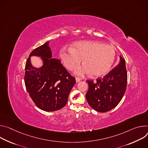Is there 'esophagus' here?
Returning a JSON list of instances; mask_svg holds the SVG:
<instances>
[{"instance_id":"obj_1","label":"esophagus","mask_w":148,"mask_h":148,"mask_svg":"<svg viewBox=\"0 0 148 148\" xmlns=\"http://www.w3.org/2000/svg\"><path fill=\"white\" fill-rule=\"evenodd\" d=\"M75 79H76V82H80V79H79V77H75Z\"/></svg>"}]
</instances>
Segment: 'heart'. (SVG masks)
<instances>
[{
	"instance_id": "obj_1",
	"label": "heart",
	"mask_w": 148,
	"mask_h": 148,
	"mask_svg": "<svg viewBox=\"0 0 148 148\" xmlns=\"http://www.w3.org/2000/svg\"><path fill=\"white\" fill-rule=\"evenodd\" d=\"M116 56L113 46L98 41H80L72 47H63L60 57L66 68L73 71L83 59L84 64L79 66L75 73L83 76L92 73L94 76H101L112 68Z\"/></svg>"
}]
</instances>
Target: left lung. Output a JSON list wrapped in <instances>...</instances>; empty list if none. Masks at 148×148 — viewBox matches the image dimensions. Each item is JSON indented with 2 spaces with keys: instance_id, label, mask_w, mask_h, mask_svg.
<instances>
[{
  "instance_id": "8db88e82",
  "label": "left lung",
  "mask_w": 148,
  "mask_h": 148,
  "mask_svg": "<svg viewBox=\"0 0 148 148\" xmlns=\"http://www.w3.org/2000/svg\"><path fill=\"white\" fill-rule=\"evenodd\" d=\"M120 63L103 77L96 81L87 80L89 89L86 94L89 105L96 111L106 112L115 108L121 101L127 86L125 60L120 56Z\"/></svg>"
}]
</instances>
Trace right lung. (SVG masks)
<instances>
[{
  "mask_svg": "<svg viewBox=\"0 0 148 148\" xmlns=\"http://www.w3.org/2000/svg\"><path fill=\"white\" fill-rule=\"evenodd\" d=\"M47 42L30 53L25 64V84L27 92L35 105L46 112L63 108L76 80L65 69L60 60L51 58L52 52ZM42 57L44 65L38 69L30 63L29 57Z\"/></svg>",
  "mask_w": 148,
  "mask_h": 148,
  "instance_id": "obj_1",
  "label": "right lung"
}]
</instances>
